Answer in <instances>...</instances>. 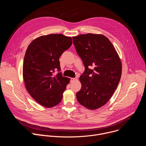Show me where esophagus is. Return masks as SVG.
I'll use <instances>...</instances> for the list:
<instances>
[{
  "label": "esophagus",
  "instance_id": "34e87169",
  "mask_svg": "<svg viewBox=\"0 0 146 146\" xmlns=\"http://www.w3.org/2000/svg\"><path fill=\"white\" fill-rule=\"evenodd\" d=\"M77 80V77L70 78V81L71 82H73V81H76V80Z\"/></svg>",
  "mask_w": 146,
  "mask_h": 146
}]
</instances>
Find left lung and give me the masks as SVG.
I'll return each instance as SVG.
<instances>
[{
  "instance_id": "8db88e82",
  "label": "left lung",
  "mask_w": 146,
  "mask_h": 146,
  "mask_svg": "<svg viewBox=\"0 0 146 146\" xmlns=\"http://www.w3.org/2000/svg\"><path fill=\"white\" fill-rule=\"evenodd\" d=\"M77 53L85 66L80 76L81 90L76 98L81 105L98 109L109 101L119 82L122 65L112 43L102 35L83 34L73 37Z\"/></svg>"
}]
</instances>
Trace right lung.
Returning a JSON list of instances; mask_svg holds the SVG:
<instances>
[{"label":"right lung","mask_w":146,"mask_h":146,"mask_svg":"<svg viewBox=\"0 0 146 146\" xmlns=\"http://www.w3.org/2000/svg\"><path fill=\"white\" fill-rule=\"evenodd\" d=\"M72 44L70 37L50 34L35 39L27 50L23 64L25 84L31 96L43 106L54 107L63 97L70 78L62 76L59 59Z\"/></svg>","instance_id":"right-lung-1"}]
</instances>
